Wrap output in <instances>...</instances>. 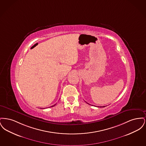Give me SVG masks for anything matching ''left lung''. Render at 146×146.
<instances>
[{
  "mask_svg": "<svg viewBox=\"0 0 146 146\" xmlns=\"http://www.w3.org/2000/svg\"><path fill=\"white\" fill-rule=\"evenodd\" d=\"M105 107V106H102V107H101V106L100 107Z\"/></svg>",
  "mask_w": 146,
  "mask_h": 146,
  "instance_id": "obj_1",
  "label": "left lung"
}]
</instances>
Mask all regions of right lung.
I'll list each match as a JSON object with an SVG mask.
<instances>
[{"label":"right lung","instance_id":"add662e5","mask_svg":"<svg viewBox=\"0 0 146 146\" xmlns=\"http://www.w3.org/2000/svg\"><path fill=\"white\" fill-rule=\"evenodd\" d=\"M56 104H54V105H53V106H51V107H54V106H55Z\"/></svg>","mask_w":146,"mask_h":146}]
</instances>
